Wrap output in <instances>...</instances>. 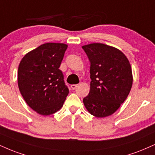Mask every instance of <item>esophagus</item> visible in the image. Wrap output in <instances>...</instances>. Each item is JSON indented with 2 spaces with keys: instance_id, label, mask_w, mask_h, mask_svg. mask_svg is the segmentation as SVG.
<instances>
[{
  "instance_id": "obj_1",
  "label": "esophagus",
  "mask_w": 155,
  "mask_h": 155,
  "mask_svg": "<svg viewBox=\"0 0 155 155\" xmlns=\"http://www.w3.org/2000/svg\"><path fill=\"white\" fill-rule=\"evenodd\" d=\"M77 86H78V84H72V85H71V89H73V90H74V89H76Z\"/></svg>"
}]
</instances>
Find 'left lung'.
<instances>
[{"label":"left lung","mask_w":155,"mask_h":155,"mask_svg":"<svg viewBox=\"0 0 155 155\" xmlns=\"http://www.w3.org/2000/svg\"><path fill=\"white\" fill-rule=\"evenodd\" d=\"M90 62V90L83 99L90 114L104 118L114 113L127 98L133 76L131 67L120 50L102 43L82 46Z\"/></svg>","instance_id":"left-lung-1"}]
</instances>
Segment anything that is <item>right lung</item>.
Masks as SVG:
<instances>
[{
	"label": "right lung",
	"mask_w": 155,
	"mask_h": 155,
	"mask_svg": "<svg viewBox=\"0 0 155 155\" xmlns=\"http://www.w3.org/2000/svg\"><path fill=\"white\" fill-rule=\"evenodd\" d=\"M68 45L45 43L24 55L18 68V85L24 100L39 114L58 111L68 96V87L59 69Z\"/></svg>",
	"instance_id": "1"
}]
</instances>
